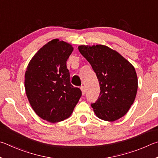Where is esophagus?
I'll return each instance as SVG.
<instances>
[{"mask_svg":"<svg viewBox=\"0 0 158 158\" xmlns=\"http://www.w3.org/2000/svg\"><path fill=\"white\" fill-rule=\"evenodd\" d=\"M81 89L82 91V95H85V87L84 86H81Z\"/></svg>","mask_w":158,"mask_h":158,"instance_id":"34e87169","label":"esophagus"}]
</instances>
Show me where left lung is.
I'll use <instances>...</instances> for the list:
<instances>
[{
	"instance_id": "8db88e82",
	"label": "left lung",
	"mask_w": 158,
	"mask_h": 158,
	"mask_svg": "<svg viewBox=\"0 0 158 158\" xmlns=\"http://www.w3.org/2000/svg\"><path fill=\"white\" fill-rule=\"evenodd\" d=\"M100 85V94L92 103L96 115L114 121L125 115L136 97L138 81L134 66L118 52L104 45L80 46Z\"/></svg>"
}]
</instances>
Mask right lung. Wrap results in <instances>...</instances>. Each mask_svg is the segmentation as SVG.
<instances>
[{"label": "right lung", "instance_id": "right-lung-1", "mask_svg": "<svg viewBox=\"0 0 158 158\" xmlns=\"http://www.w3.org/2000/svg\"><path fill=\"white\" fill-rule=\"evenodd\" d=\"M73 48L55 39L37 51L25 73V89L32 108L39 117L57 123L70 117L82 96L71 84L66 61Z\"/></svg>", "mask_w": 158, "mask_h": 158}]
</instances>
